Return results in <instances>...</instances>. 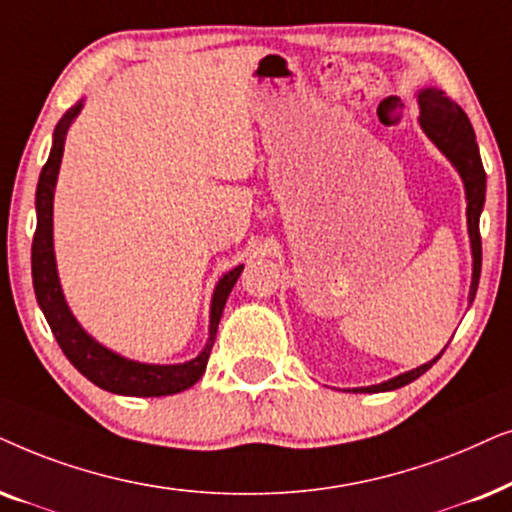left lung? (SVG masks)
<instances>
[{
    "label": "left lung",
    "mask_w": 512,
    "mask_h": 512,
    "mask_svg": "<svg viewBox=\"0 0 512 512\" xmlns=\"http://www.w3.org/2000/svg\"><path fill=\"white\" fill-rule=\"evenodd\" d=\"M419 124L424 128V133L435 142V147L452 161V166L459 170L463 187H466V217H468V236H470V250H473V283H470V295L468 299L473 302L475 292H478L480 283V269H482V238H480V213L485 206V189H487V175L482 168L480 149L475 142L473 126L466 117V112L456 105L454 100H449L445 93L438 88H424L419 93ZM442 356V353H440ZM435 356L431 363L417 367L398 377L384 381V384L367 386V388H353V393H379V391H393L410 381L419 379L426 370H431L433 363H438Z\"/></svg>",
    "instance_id": "8db88e82"
}]
</instances>
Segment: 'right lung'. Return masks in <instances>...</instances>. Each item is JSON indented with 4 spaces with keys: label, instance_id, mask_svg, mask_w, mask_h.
<instances>
[{
    "label": "right lung",
    "instance_id": "obj_1",
    "mask_svg": "<svg viewBox=\"0 0 512 512\" xmlns=\"http://www.w3.org/2000/svg\"><path fill=\"white\" fill-rule=\"evenodd\" d=\"M81 112V102L67 109L65 117L58 121L53 131V147L49 161L44 163L42 175L37 185V231L32 238V283L34 295H37L39 309L44 311L46 323H49L53 337L67 360L84 374L95 386L105 388L109 393L135 395V398H159V395H173L194 386L206 372L210 351H213L217 325H220L224 304L234 283L241 276L243 264L227 271L217 283L213 292V304H210V337L206 349L189 363L180 365H147L135 363L119 353L105 349L86 335L84 327L72 316L70 306L65 302L63 290H60L56 255H53V192H56V180L60 161H63L65 135L74 117Z\"/></svg>",
    "mask_w": 512,
    "mask_h": 512
}]
</instances>
